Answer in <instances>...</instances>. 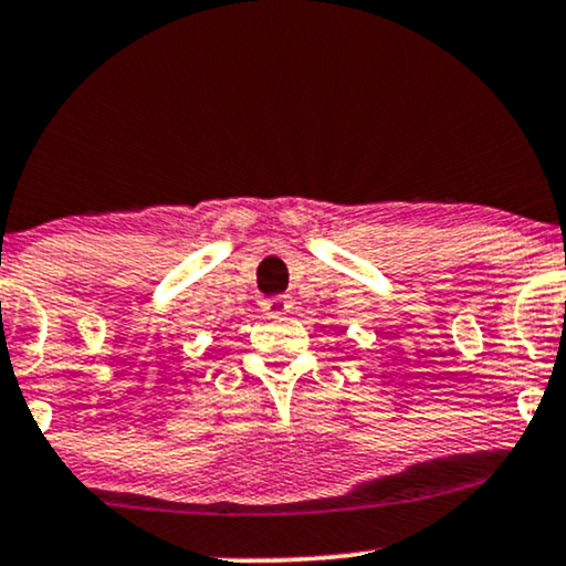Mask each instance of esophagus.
<instances>
[{"label":"esophagus","mask_w":566,"mask_h":566,"mask_svg":"<svg viewBox=\"0 0 566 566\" xmlns=\"http://www.w3.org/2000/svg\"><path fill=\"white\" fill-rule=\"evenodd\" d=\"M259 305H261V311L266 313V316H271V318H276V316H284V313H287L290 307H292V303H290V297H287V295L263 297Z\"/></svg>","instance_id":"esophagus-1"}]
</instances>
